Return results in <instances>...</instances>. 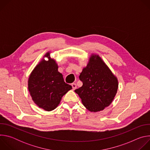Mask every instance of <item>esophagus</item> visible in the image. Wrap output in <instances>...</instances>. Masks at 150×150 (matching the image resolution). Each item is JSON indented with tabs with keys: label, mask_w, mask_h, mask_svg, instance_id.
I'll list each match as a JSON object with an SVG mask.
<instances>
[{
	"label": "esophagus",
	"mask_w": 150,
	"mask_h": 150,
	"mask_svg": "<svg viewBox=\"0 0 150 150\" xmlns=\"http://www.w3.org/2000/svg\"><path fill=\"white\" fill-rule=\"evenodd\" d=\"M71 85H72V89H73L74 90L76 88V85L75 83H72L71 84Z\"/></svg>",
	"instance_id": "34e87169"
}]
</instances>
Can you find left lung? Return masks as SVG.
I'll list each match as a JSON object with an SVG mask.
<instances>
[{
  "label": "left lung",
  "instance_id": "obj_1",
  "mask_svg": "<svg viewBox=\"0 0 150 150\" xmlns=\"http://www.w3.org/2000/svg\"><path fill=\"white\" fill-rule=\"evenodd\" d=\"M79 78L83 85L75 92L87 109L100 112L112 103L117 93L118 81L98 55L91 56Z\"/></svg>",
  "mask_w": 150,
  "mask_h": 150
}]
</instances>
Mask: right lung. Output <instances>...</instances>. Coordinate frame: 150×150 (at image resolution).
Returning <instances> with one entry per match:
<instances>
[{
	"label": "right lung",
	"mask_w": 150,
	"mask_h": 150,
	"mask_svg": "<svg viewBox=\"0 0 150 150\" xmlns=\"http://www.w3.org/2000/svg\"><path fill=\"white\" fill-rule=\"evenodd\" d=\"M47 61L42 60L35 67L30 75L28 90L33 101L46 111H52L59 104L62 97L72 86L65 82L63 75L58 71L56 61L51 59L50 53L45 56Z\"/></svg>",
	"instance_id": "add662e5"
}]
</instances>
